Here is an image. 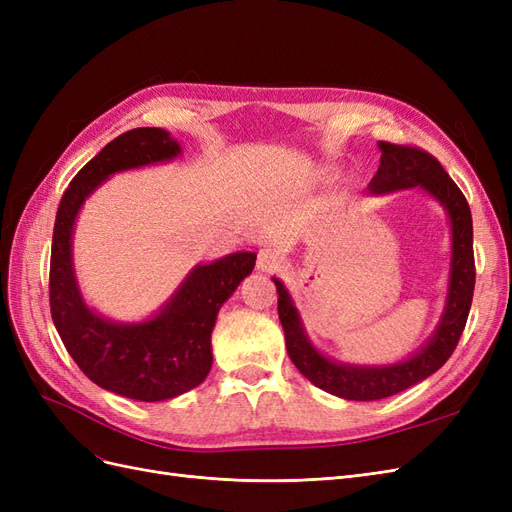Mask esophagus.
Returning <instances> with one entry per match:
<instances>
[{
    "label": "esophagus",
    "mask_w": 512,
    "mask_h": 512,
    "mask_svg": "<svg viewBox=\"0 0 512 512\" xmlns=\"http://www.w3.org/2000/svg\"><path fill=\"white\" fill-rule=\"evenodd\" d=\"M286 265V258L280 250H275V247H265V250L258 252V260H256V267L262 273H275V271H282Z\"/></svg>",
    "instance_id": "1"
}]
</instances>
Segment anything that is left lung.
<instances>
[{
    "instance_id": "8db88e82",
    "label": "left lung",
    "mask_w": 512,
    "mask_h": 512,
    "mask_svg": "<svg viewBox=\"0 0 512 512\" xmlns=\"http://www.w3.org/2000/svg\"><path fill=\"white\" fill-rule=\"evenodd\" d=\"M382 156L380 168L369 181V194H391L399 190L418 188L438 200L451 220V271H448L446 301L436 331L408 359L391 365H350L324 356L305 333V327L294 307L290 292L282 280L273 277L277 286V314L286 335V350L301 374L327 391L350 401H374L397 395L429 378L448 361L457 348L466 327L474 294V250H472V213L466 196L457 183L448 177L442 164L427 151L378 143Z\"/></svg>"
}]
</instances>
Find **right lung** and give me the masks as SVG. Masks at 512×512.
<instances>
[{"mask_svg": "<svg viewBox=\"0 0 512 512\" xmlns=\"http://www.w3.org/2000/svg\"><path fill=\"white\" fill-rule=\"evenodd\" d=\"M179 153L181 145L162 128L123 132L70 181L53 230L49 297L61 342L91 382L138 401L173 399L207 378L220 307L256 265L254 252L196 265L173 297L141 322H115L85 303L72 260L74 224L85 198L121 170L175 160Z\"/></svg>", "mask_w": 512, "mask_h": 512, "instance_id": "add662e5", "label": "right lung"}]
</instances>
